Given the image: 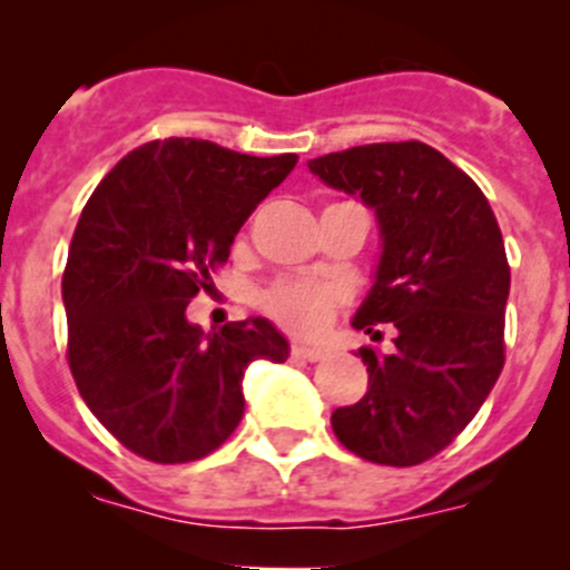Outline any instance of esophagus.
<instances>
[{
	"label": "esophagus",
	"instance_id": "obj_1",
	"mask_svg": "<svg viewBox=\"0 0 570 570\" xmlns=\"http://www.w3.org/2000/svg\"><path fill=\"white\" fill-rule=\"evenodd\" d=\"M325 350L322 347H308V344H292V358L301 361H322L325 358Z\"/></svg>",
	"mask_w": 570,
	"mask_h": 570
}]
</instances>
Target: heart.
<instances>
[{"instance_id":"1","label":"heart","mask_w":570,"mask_h":570,"mask_svg":"<svg viewBox=\"0 0 570 570\" xmlns=\"http://www.w3.org/2000/svg\"><path fill=\"white\" fill-rule=\"evenodd\" d=\"M342 289L312 281H281L264 297L269 317L297 333V336H320L342 303Z\"/></svg>"}]
</instances>
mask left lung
Segmentation results:
<instances>
[{
	"label": "left lung",
	"mask_w": 570,
	"mask_h": 570,
	"mask_svg": "<svg viewBox=\"0 0 570 570\" xmlns=\"http://www.w3.org/2000/svg\"><path fill=\"white\" fill-rule=\"evenodd\" d=\"M308 170L375 212L381 256L353 327H396L389 355L361 350L370 386L333 411V433L364 461L416 465L452 444L502 372V232L482 189L424 142L355 146Z\"/></svg>",
	"instance_id": "obj_1"
}]
</instances>
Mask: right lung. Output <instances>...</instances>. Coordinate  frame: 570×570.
<instances>
[{
    "instance_id": "add662e5",
    "label": "right lung",
    "mask_w": 570,
    "mask_h": 570,
    "mask_svg": "<svg viewBox=\"0 0 570 570\" xmlns=\"http://www.w3.org/2000/svg\"><path fill=\"white\" fill-rule=\"evenodd\" d=\"M295 163L154 140L126 154L79 215L62 275L68 366L90 413L146 461L215 452L245 413V370L289 358L269 320L204 331L187 303L209 289V269Z\"/></svg>"
}]
</instances>
